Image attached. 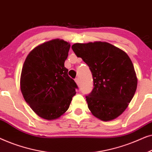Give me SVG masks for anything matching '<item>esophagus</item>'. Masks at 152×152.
I'll return each mask as SVG.
<instances>
[{"instance_id": "esophagus-1", "label": "esophagus", "mask_w": 152, "mask_h": 152, "mask_svg": "<svg viewBox=\"0 0 152 152\" xmlns=\"http://www.w3.org/2000/svg\"><path fill=\"white\" fill-rule=\"evenodd\" d=\"M75 82L77 83V84L78 86H80V78H79V77L75 78Z\"/></svg>"}]
</instances>
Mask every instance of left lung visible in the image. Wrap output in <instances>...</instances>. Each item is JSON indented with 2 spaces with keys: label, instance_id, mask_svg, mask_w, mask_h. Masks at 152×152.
Listing matches in <instances>:
<instances>
[{
  "label": "left lung",
  "instance_id": "left-lung-1",
  "mask_svg": "<svg viewBox=\"0 0 152 152\" xmlns=\"http://www.w3.org/2000/svg\"><path fill=\"white\" fill-rule=\"evenodd\" d=\"M72 50L88 66L93 88L86 95L95 117L109 121L124 111L135 94L137 77L127 54L107 42L75 43Z\"/></svg>",
  "mask_w": 152,
  "mask_h": 152
}]
</instances>
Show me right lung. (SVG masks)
Segmentation results:
<instances>
[{
    "label": "right lung",
    "instance_id": "right-lung-1",
    "mask_svg": "<svg viewBox=\"0 0 152 152\" xmlns=\"http://www.w3.org/2000/svg\"><path fill=\"white\" fill-rule=\"evenodd\" d=\"M70 45L55 39L39 45L26 57L20 75L25 100L41 118L57 119L69 108L77 85L64 66Z\"/></svg>",
    "mask_w": 152,
    "mask_h": 152
}]
</instances>
